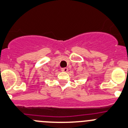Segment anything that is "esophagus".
Returning a JSON list of instances; mask_svg holds the SVG:
<instances>
[{
  "label": "esophagus",
  "mask_w": 128,
  "mask_h": 128,
  "mask_svg": "<svg viewBox=\"0 0 128 128\" xmlns=\"http://www.w3.org/2000/svg\"><path fill=\"white\" fill-rule=\"evenodd\" d=\"M61 70L62 72H67L68 71V68H61Z\"/></svg>",
  "instance_id": "esophagus-1"
}]
</instances>
